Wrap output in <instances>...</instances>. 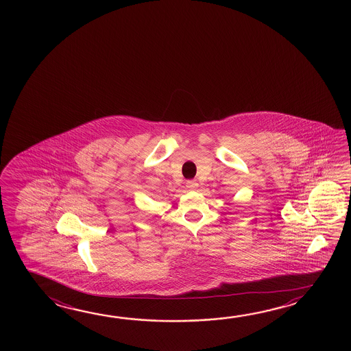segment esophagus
I'll use <instances>...</instances> for the list:
<instances>
[{"instance_id": "esophagus-1", "label": "esophagus", "mask_w": 351, "mask_h": 351, "mask_svg": "<svg viewBox=\"0 0 351 351\" xmlns=\"http://www.w3.org/2000/svg\"><path fill=\"white\" fill-rule=\"evenodd\" d=\"M198 185L197 180H188V182H186V188H188L189 191H195V189L198 188Z\"/></svg>"}]
</instances>
